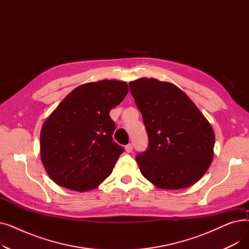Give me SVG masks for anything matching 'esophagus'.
<instances>
[{"mask_svg":"<svg viewBox=\"0 0 249 249\" xmlns=\"http://www.w3.org/2000/svg\"><path fill=\"white\" fill-rule=\"evenodd\" d=\"M125 150H126V152H131L132 150H133V145L131 144V143H129V144H127L126 146H125Z\"/></svg>","mask_w":249,"mask_h":249,"instance_id":"34e87169","label":"esophagus"}]
</instances>
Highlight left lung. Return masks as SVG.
Returning a JSON list of instances; mask_svg holds the SVG:
<instances>
[{
    "label": "left lung",
    "instance_id": "obj_1",
    "mask_svg": "<svg viewBox=\"0 0 249 249\" xmlns=\"http://www.w3.org/2000/svg\"><path fill=\"white\" fill-rule=\"evenodd\" d=\"M129 88L148 135L147 149L136 155L142 176L164 190L196 184L213 160L211 124L174 84L141 77Z\"/></svg>",
    "mask_w": 249,
    "mask_h": 249
}]
</instances>
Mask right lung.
Here are the masks:
<instances>
[{"label":"right lung","mask_w":249,"mask_h":249,"mask_svg":"<svg viewBox=\"0 0 249 249\" xmlns=\"http://www.w3.org/2000/svg\"><path fill=\"white\" fill-rule=\"evenodd\" d=\"M127 93L128 85L121 81L84 84L50 114L41 129L40 155L55 184L86 192L111 175L124 149L113 141L109 113Z\"/></svg>","instance_id":"right-lung-1"}]
</instances>
